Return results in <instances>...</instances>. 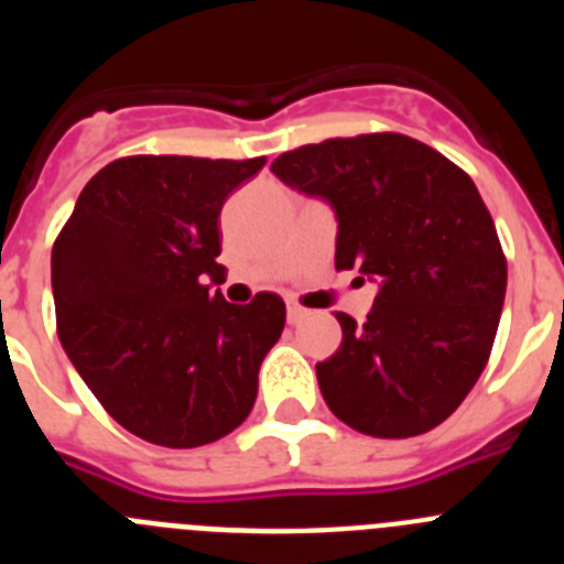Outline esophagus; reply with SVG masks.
Instances as JSON below:
<instances>
[{
	"mask_svg": "<svg viewBox=\"0 0 564 564\" xmlns=\"http://www.w3.org/2000/svg\"><path fill=\"white\" fill-rule=\"evenodd\" d=\"M307 313H311V311H305V307L299 305V302L288 299V322H291V325H299V322H302V318H305Z\"/></svg>",
	"mask_w": 564,
	"mask_h": 564,
	"instance_id": "34e87169",
	"label": "esophagus"
}]
</instances>
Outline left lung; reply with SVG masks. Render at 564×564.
I'll return each mask as SVG.
<instances>
[{"label": "left lung", "mask_w": 564, "mask_h": 564, "mask_svg": "<svg viewBox=\"0 0 564 564\" xmlns=\"http://www.w3.org/2000/svg\"><path fill=\"white\" fill-rule=\"evenodd\" d=\"M271 172L333 208L336 268L378 285L364 325L336 313L341 347L316 364L330 412L372 437L435 430L480 378L506 299V257L471 177L395 132L293 149Z\"/></svg>", "instance_id": "obj_1"}]
</instances>
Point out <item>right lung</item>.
Wrapping results in <instances>:
<instances>
[{"instance_id":"add662e5","label":"right lung","mask_w":564,"mask_h":564,"mask_svg":"<svg viewBox=\"0 0 564 564\" xmlns=\"http://www.w3.org/2000/svg\"><path fill=\"white\" fill-rule=\"evenodd\" d=\"M265 158L138 154L104 166L53 246L62 347L123 430L169 449L220 441L257 401L285 302L231 305L220 276V212Z\"/></svg>"}]
</instances>
